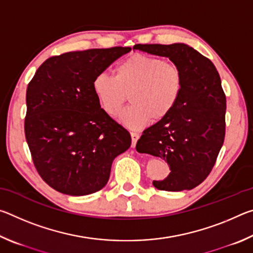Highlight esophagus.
<instances>
[{
	"mask_svg": "<svg viewBox=\"0 0 253 253\" xmlns=\"http://www.w3.org/2000/svg\"><path fill=\"white\" fill-rule=\"evenodd\" d=\"M130 136H131V147L135 148L137 140L139 138V134H137V132H130Z\"/></svg>",
	"mask_w": 253,
	"mask_h": 253,
	"instance_id": "obj_1",
	"label": "esophagus"
}]
</instances>
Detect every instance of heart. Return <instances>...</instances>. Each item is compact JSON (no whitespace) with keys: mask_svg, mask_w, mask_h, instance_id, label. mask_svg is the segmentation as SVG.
<instances>
[{"mask_svg":"<svg viewBox=\"0 0 253 253\" xmlns=\"http://www.w3.org/2000/svg\"><path fill=\"white\" fill-rule=\"evenodd\" d=\"M183 85V74L176 65L140 53L123 60L115 77L100 72L92 80L93 93L111 116L121 111L128 95L131 105L122 111L119 122L130 129L168 117L177 105Z\"/></svg>","mask_w":253,"mask_h":253,"instance_id":"b5f03b06","label":"heart"}]
</instances>
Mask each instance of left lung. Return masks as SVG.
I'll return each mask as SVG.
<instances>
[{"instance_id":"8db88e82","label":"left lung","mask_w":253,"mask_h":253,"mask_svg":"<svg viewBox=\"0 0 253 253\" xmlns=\"http://www.w3.org/2000/svg\"><path fill=\"white\" fill-rule=\"evenodd\" d=\"M132 49L169 58L182 71L184 85L176 107L143 131L136 149L168 162L169 176L153 181L158 190H192L208 177L224 142L226 101L219 72L185 43L136 44Z\"/></svg>"}]
</instances>
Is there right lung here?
I'll return each mask as SVG.
<instances>
[{"mask_svg":"<svg viewBox=\"0 0 253 253\" xmlns=\"http://www.w3.org/2000/svg\"><path fill=\"white\" fill-rule=\"evenodd\" d=\"M129 46L74 51L42 63L27 89L25 138L42 179L83 196L104 187L115 158L130 147L125 128L101 108L92 80Z\"/></svg>","mask_w":253,"mask_h":253,"instance_id":"add662e5","label":"right lung"}]
</instances>
